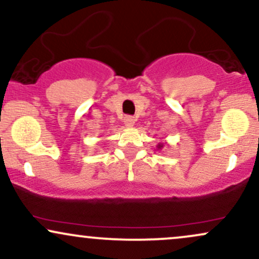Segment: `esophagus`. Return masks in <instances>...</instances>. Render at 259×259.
Listing matches in <instances>:
<instances>
[{
  "label": "esophagus",
  "instance_id": "34e87169",
  "mask_svg": "<svg viewBox=\"0 0 259 259\" xmlns=\"http://www.w3.org/2000/svg\"><path fill=\"white\" fill-rule=\"evenodd\" d=\"M135 117H133V115H125V117H124V124L129 127L135 124Z\"/></svg>",
  "mask_w": 259,
  "mask_h": 259
}]
</instances>
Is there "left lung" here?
I'll use <instances>...</instances> for the list:
<instances>
[{
  "mask_svg": "<svg viewBox=\"0 0 259 259\" xmlns=\"http://www.w3.org/2000/svg\"><path fill=\"white\" fill-rule=\"evenodd\" d=\"M160 147H162V146H160V145H159V148H160Z\"/></svg>",
  "mask_w": 259,
  "mask_h": 259,
  "instance_id": "8db88e82",
  "label": "left lung"
}]
</instances>
